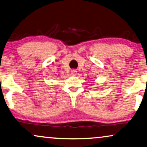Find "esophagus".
<instances>
[{
  "label": "esophagus",
  "instance_id": "obj_1",
  "mask_svg": "<svg viewBox=\"0 0 147 147\" xmlns=\"http://www.w3.org/2000/svg\"><path fill=\"white\" fill-rule=\"evenodd\" d=\"M71 75L75 76V75H76V74H77V71H76V69H72L71 71Z\"/></svg>",
  "mask_w": 147,
  "mask_h": 147
}]
</instances>
